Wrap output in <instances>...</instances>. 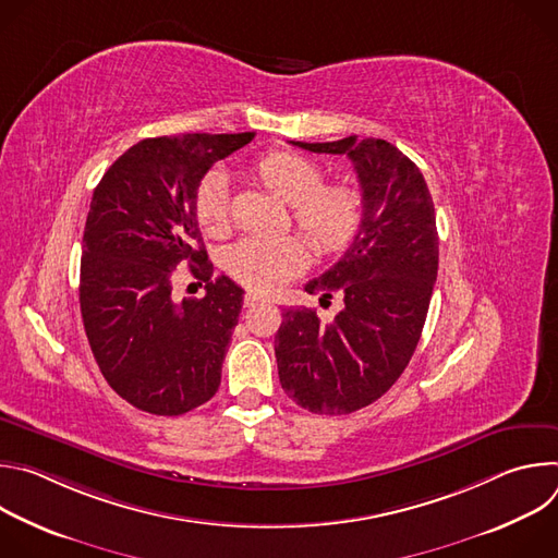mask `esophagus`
Returning <instances> with one entry per match:
<instances>
[{
	"label": "esophagus",
	"instance_id": "esophagus-1",
	"mask_svg": "<svg viewBox=\"0 0 558 558\" xmlns=\"http://www.w3.org/2000/svg\"><path fill=\"white\" fill-rule=\"evenodd\" d=\"M243 302H245V306H256V304L269 302V298L263 295V293H256V291H247L245 298H243Z\"/></svg>",
	"mask_w": 558,
	"mask_h": 558
}]
</instances>
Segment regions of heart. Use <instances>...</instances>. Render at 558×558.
<instances>
[{
	"label": "heart",
	"instance_id": "b5f03b06",
	"mask_svg": "<svg viewBox=\"0 0 558 558\" xmlns=\"http://www.w3.org/2000/svg\"><path fill=\"white\" fill-rule=\"evenodd\" d=\"M258 179L291 205L295 225L315 250L338 252L357 229L362 216L360 194L349 185H325L323 168L304 156L274 151L256 163ZM194 209L207 233H222L229 220L227 177L220 170L205 174L196 187ZM308 260L302 238L247 235L225 254L227 274L245 287L271 291L298 276Z\"/></svg>",
	"mask_w": 558,
	"mask_h": 558
}]
</instances>
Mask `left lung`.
Returning a JSON list of instances; mask_svg holds the SVG:
<instances>
[{
    "label": "left lung",
    "mask_w": 558,
    "mask_h": 558,
    "mask_svg": "<svg viewBox=\"0 0 558 558\" xmlns=\"http://www.w3.org/2000/svg\"><path fill=\"white\" fill-rule=\"evenodd\" d=\"M293 145L347 154L362 187V220L344 256L304 284L320 300L342 295L329 325L311 308H287L276 333L278 375L291 400L320 415L360 411L409 366L439 265L435 205L420 168L384 138L347 136Z\"/></svg>",
    "instance_id": "1"
}]
</instances>
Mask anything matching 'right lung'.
Returning a JSON list of instances; mask_svg holds the SVG:
<instances>
[{"label": "right lung", "instance_id": "1", "mask_svg": "<svg viewBox=\"0 0 558 558\" xmlns=\"http://www.w3.org/2000/svg\"><path fill=\"white\" fill-rule=\"evenodd\" d=\"M252 138L254 132L143 138L95 187L78 302L106 381L138 411L183 415L220 386L245 291L227 276L214 278L194 198L207 170ZM181 264L206 282L203 299L171 298Z\"/></svg>", "mask_w": 558, "mask_h": 558}]
</instances>
